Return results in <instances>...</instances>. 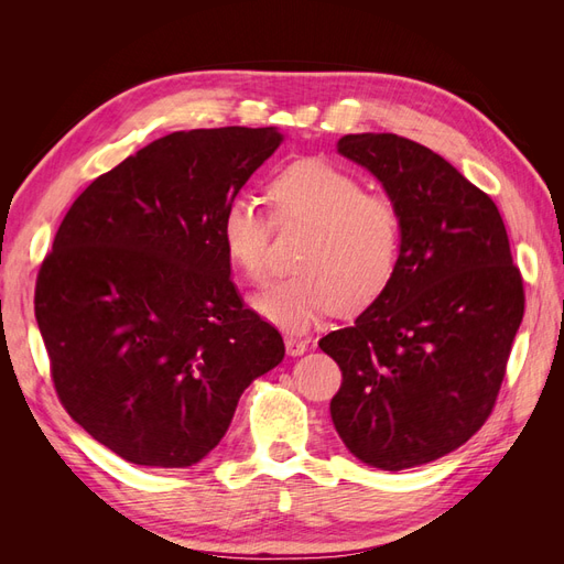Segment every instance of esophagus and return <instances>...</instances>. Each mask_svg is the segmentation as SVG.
<instances>
[{
    "label": "esophagus",
    "instance_id": "34e87169",
    "mask_svg": "<svg viewBox=\"0 0 564 564\" xmlns=\"http://www.w3.org/2000/svg\"><path fill=\"white\" fill-rule=\"evenodd\" d=\"M284 346H286V352L296 357V355H303L305 350H308V340L303 338H296V336H286L284 338Z\"/></svg>",
    "mask_w": 564,
    "mask_h": 564
}]
</instances>
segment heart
Segmentation results:
<instances>
[{"instance_id": "heart-1", "label": "heart", "mask_w": 564, "mask_h": 564, "mask_svg": "<svg viewBox=\"0 0 564 564\" xmlns=\"http://www.w3.org/2000/svg\"><path fill=\"white\" fill-rule=\"evenodd\" d=\"M280 224H305L296 265L301 272L253 299L261 317L286 332H305L324 315L357 313L395 278L402 220L395 204L362 193V183L317 158L286 164L270 181ZM272 218L251 197H235L220 216V237L232 263L251 282L270 275Z\"/></svg>"}]
</instances>
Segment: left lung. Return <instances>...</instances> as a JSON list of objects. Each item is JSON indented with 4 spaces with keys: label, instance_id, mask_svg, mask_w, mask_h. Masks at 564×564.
<instances>
[{
    "label": "left lung",
    "instance_id": "8db88e82",
    "mask_svg": "<svg viewBox=\"0 0 564 564\" xmlns=\"http://www.w3.org/2000/svg\"><path fill=\"white\" fill-rule=\"evenodd\" d=\"M338 152L383 185L402 220L395 278L319 338L344 371L332 421L367 466L404 470L468 442L491 414L524 292L497 204L437 152L348 133Z\"/></svg>",
    "mask_w": 564,
    "mask_h": 564
}]
</instances>
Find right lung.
Wrapping results in <instances>:
<instances>
[{
    "label": "right lung",
    "mask_w": 564,
    "mask_h": 564,
    "mask_svg": "<svg viewBox=\"0 0 564 564\" xmlns=\"http://www.w3.org/2000/svg\"><path fill=\"white\" fill-rule=\"evenodd\" d=\"M282 141L278 127L174 131L63 218L35 286L51 377L65 412L129 464L195 466L245 388L282 362L220 237L224 209Z\"/></svg>",
    "instance_id": "obj_1"
}]
</instances>
